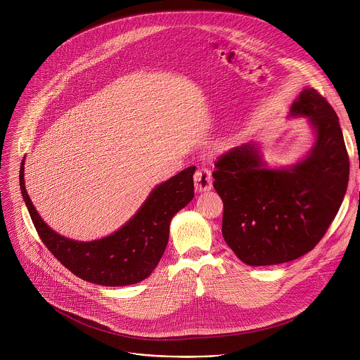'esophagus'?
I'll return each instance as SVG.
<instances>
[{"mask_svg": "<svg viewBox=\"0 0 360 360\" xmlns=\"http://www.w3.org/2000/svg\"><path fill=\"white\" fill-rule=\"evenodd\" d=\"M193 181L198 191H208L212 188V175L207 167H199L196 169Z\"/></svg>", "mask_w": 360, "mask_h": 360, "instance_id": "obj_1", "label": "esophagus"}]
</instances>
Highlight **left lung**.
Instances as JSON below:
<instances>
[{
    "instance_id": "left-lung-1",
    "label": "left lung",
    "mask_w": 360,
    "mask_h": 360,
    "mask_svg": "<svg viewBox=\"0 0 360 360\" xmlns=\"http://www.w3.org/2000/svg\"><path fill=\"white\" fill-rule=\"evenodd\" d=\"M290 117H307L316 132L303 161L271 169L258 148L243 143L221 155L212 172L224 202V239L250 266L285 264L312 250L346 193L349 157L332 105L316 89L304 88Z\"/></svg>"
}]
</instances>
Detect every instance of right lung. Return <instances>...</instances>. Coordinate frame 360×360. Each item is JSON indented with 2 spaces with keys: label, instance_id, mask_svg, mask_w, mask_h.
Segmentation results:
<instances>
[{
  "label": "right lung",
  "instance_id": "obj_1",
  "mask_svg": "<svg viewBox=\"0 0 360 360\" xmlns=\"http://www.w3.org/2000/svg\"><path fill=\"white\" fill-rule=\"evenodd\" d=\"M193 172L195 167H189L158 185L121 229L91 242L64 238L41 219L25 189L24 160L20 185L41 240L68 271L91 283L125 286L146 279L157 268L168 243L171 219L193 198Z\"/></svg>",
  "mask_w": 360,
  "mask_h": 360
}]
</instances>
